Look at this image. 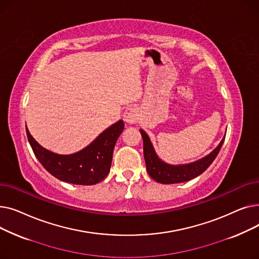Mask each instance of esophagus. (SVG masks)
<instances>
[{
    "label": "esophagus",
    "instance_id": "esophagus-1",
    "mask_svg": "<svg viewBox=\"0 0 259 259\" xmlns=\"http://www.w3.org/2000/svg\"><path fill=\"white\" fill-rule=\"evenodd\" d=\"M139 110L134 107H128L124 112V120L128 124H135L139 119Z\"/></svg>",
    "mask_w": 259,
    "mask_h": 259
}]
</instances>
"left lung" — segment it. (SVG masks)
I'll use <instances>...</instances> for the list:
<instances>
[{
    "mask_svg": "<svg viewBox=\"0 0 259 259\" xmlns=\"http://www.w3.org/2000/svg\"><path fill=\"white\" fill-rule=\"evenodd\" d=\"M140 131L144 142V157L146 161L147 172L155 182L160 184H179L197 178L198 175L205 172L212 164L217 154H219L225 141L224 137L220 145L211 153L196 161L185 165H170L162 161L157 156L148 134L143 129Z\"/></svg>",
    "mask_w": 259,
    "mask_h": 259,
    "instance_id": "1",
    "label": "left lung"
}]
</instances>
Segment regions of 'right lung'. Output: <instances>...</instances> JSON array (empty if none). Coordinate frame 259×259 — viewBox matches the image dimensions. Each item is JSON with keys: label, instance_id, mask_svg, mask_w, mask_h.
Listing matches in <instances>:
<instances>
[{"label": "right lung", "instance_id": "1", "mask_svg": "<svg viewBox=\"0 0 259 259\" xmlns=\"http://www.w3.org/2000/svg\"><path fill=\"white\" fill-rule=\"evenodd\" d=\"M122 130L124 121L119 119L80 151L64 155L51 152L40 146L26 127L28 142L43 167L62 182L84 186L98 184L108 175L113 149Z\"/></svg>", "mask_w": 259, "mask_h": 259}]
</instances>
